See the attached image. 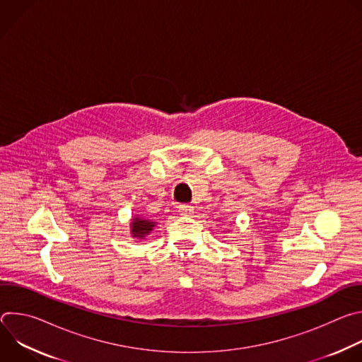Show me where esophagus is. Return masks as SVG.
<instances>
[{"mask_svg": "<svg viewBox=\"0 0 362 362\" xmlns=\"http://www.w3.org/2000/svg\"><path fill=\"white\" fill-rule=\"evenodd\" d=\"M179 214L185 215V216L192 215L193 214V208H192V206H189V204H180L179 206Z\"/></svg>", "mask_w": 362, "mask_h": 362, "instance_id": "esophagus-1", "label": "esophagus"}]
</instances>
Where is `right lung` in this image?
<instances>
[{"instance_id": "obj_1", "label": "right lung", "mask_w": 362, "mask_h": 362, "mask_svg": "<svg viewBox=\"0 0 362 362\" xmlns=\"http://www.w3.org/2000/svg\"><path fill=\"white\" fill-rule=\"evenodd\" d=\"M153 226H154L153 222L136 218L132 222V233H133L134 238H143L153 229Z\"/></svg>"}]
</instances>
